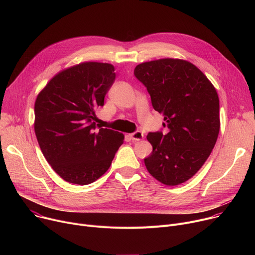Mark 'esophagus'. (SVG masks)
Wrapping results in <instances>:
<instances>
[{"label":"esophagus","mask_w":255,"mask_h":255,"mask_svg":"<svg viewBox=\"0 0 255 255\" xmlns=\"http://www.w3.org/2000/svg\"><path fill=\"white\" fill-rule=\"evenodd\" d=\"M130 138L132 140H135V141H138V140H141L143 138V133L141 131H135L134 133H131L129 134Z\"/></svg>","instance_id":"obj_1"}]
</instances>
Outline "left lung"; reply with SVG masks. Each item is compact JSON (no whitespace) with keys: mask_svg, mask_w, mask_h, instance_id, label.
Segmentation results:
<instances>
[{"mask_svg":"<svg viewBox=\"0 0 255 255\" xmlns=\"http://www.w3.org/2000/svg\"><path fill=\"white\" fill-rule=\"evenodd\" d=\"M134 76L147 89L168 129L148 133L152 152L144 158L145 166L163 185L183 184L203 166L219 134L216 89L196 65L183 59L140 63Z\"/></svg>","mask_w":255,"mask_h":255,"instance_id":"left-lung-1","label":"left lung"}]
</instances>
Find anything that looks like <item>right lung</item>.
<instances>
[{
    "label": "right lung",
    "mask_w": 255,
    "mask_h": 255,
    "mask_svg": "<svg viewBox=\"0 0 255 255\" xmlns=\"http://www.w3.org/2000/svg\"><path fill=\"white\" fill-rule=\"evenodd\" d=\"M110 63L83 62L54 76L35 101L34 130L53 170L67 183L86 186L110 167L123 144L120 132L100 128L95 110L115 82Z\"/></svg>",
    "instance_id": "right-lung-1"
}]
</instances>
